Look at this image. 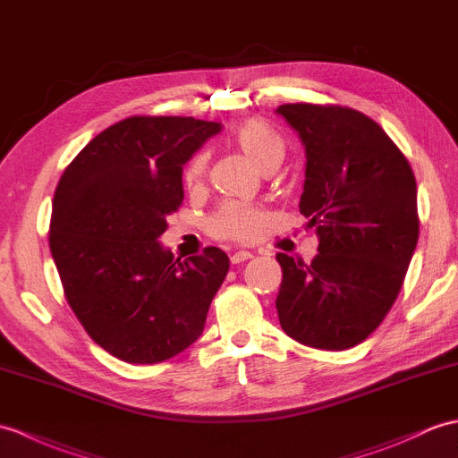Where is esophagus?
Wrapping results in <instances>:
<instances>
[{"label":"esophagus","mask_w":458,"mask_h":458,"mask_svg":"<svg viewBox=\"0 0 458 458\" xmlns=\"http://www.w3.org/2000/svg\"><path fill=\"white\" fill-rule=\"evenodd\" d=\"M251 258H253V253H251V251H243V250H240V251H236V253H232L230 261H232V263H242V261H248V259H251Z\"/></svg>","instance_id":"1"}]
</instances>
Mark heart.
<instances>
[{
  "label": "heart",
  "mask_w": 458,
  "mask_h": 458,
  "mask_svg": "<svg viewBox=\"0 0 458 458\" xmlns=\"http://www.w3.org/2000/svg\"><path fill=\"white\" fill-rule=\"evenodd\" d=\"M238 146L243 150L251 162L259 169L271 162V159H283L284 154V142L283 138L269 129L267 124L259 121H250L240 126L236 134ZM207 165L205 156H197L191 165L187 167L185 179L187 183H195L199 177L203 175ZM261 228V215L255 208L230 203L220 210V215L215 220V230L220 236L238 238V240H250Z\"/></svg>",
  "instance_id": "heart-1"
}]
</instances>
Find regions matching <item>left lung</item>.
Listing matches in <instances>:
<instances>
[{
    "label": "left lung",
    "mask_w": 458,
    "mask_h": 458,
    "mask_svg": "<svg viewBox=\"0 0 458 458\" xmlns=\"http://www.w3.org/2000/svg\"><path fill=\"white\" fill-rule=\"evenodd\" d=\"M306 154L301 212L316 228L310 265L277 253L286 335L327 351L363 342L385 320L416 251L418 189L408 159L367 114L281 105Z\"/></svg>",
    "instance_id": "left-lung-1"
}]
</instances>
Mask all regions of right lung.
<instances>
[{
  "label": "right lung",
  "mask_w": 458,
  "mask_h": 458,
  "mask_svg": "<svg viewBox=\"0 0 458 458\" xmlns=\"http://www.w3.org/2000/svg\"><path fill=\"white\" fill-rule=\"evenodd\" d=\"M220 131L193 116H131L60 177L48 242L66 301L126 363H162L195 344L226 277L222 250L181 261L159 242L183 200V165Z\"/></svg>",
  "instance_id": "1"
}]
</instances>
